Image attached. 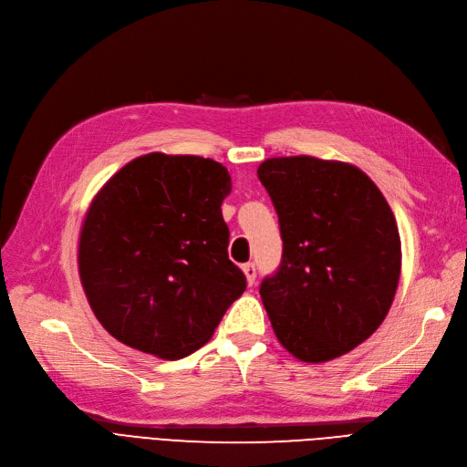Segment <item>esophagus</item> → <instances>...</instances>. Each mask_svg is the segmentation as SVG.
I'll return each mask as SVG.
<instances>
[{"label":"esophagus","mask_w":467,"mask_h":467,"mask_svg":"<svg viewBox=\"0 0 467 467\" xmlns=\"http://www.w3.org/2000/svg\"><path fill=\"white\" fill-rule=\"evenodd\" d=\"M243 272H244V275H246L248 285L252 287V285L255 283V265H254V264H244V265H243Z\"/></svg>","instance_id":"34e87169"}]
</instances>
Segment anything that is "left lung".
Here are the masks:
<instances>
[{
	"mask_svg": "<svg viewBox=\"0 0 467 467\" xmlns=\"http://www.w3.org/2000/svg\"><path fill=\"white\" fill-rule=\"evenodd\" d=\"M279 217L283 255L260 285L281 345L324 363L368 339L392 306L401 269L396 217L353 164L277 157L258 167Z\"/></svg>",
	"mask_w": 467,
	"mask_h": 467,
	"instance_id": "1",
	"label": "left lung"
}]
</instances>
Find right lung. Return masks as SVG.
<instances>
[{
    "mask_svg": "<svg viewBox=\"0 0 467 467\" xmlns=\"http://www.w3.org/2000/svg\"><path fill=\"white\" fill-rule=\"evenodd\" d=\"M221 162L149 153L119 169L88 207L79 275L107 332L133 349L182 358L212 339L244 293L229 260Z\"/></svg>",
    "mask_w": 467,
    "mask_h": 467,
    "instance_id": "add662e5",
    "label": "right lung"
}]
</instances>
